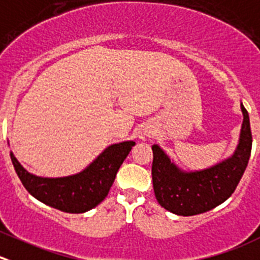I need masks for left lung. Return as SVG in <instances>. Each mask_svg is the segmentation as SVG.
<instances>
[{
    "label": "left lung",
    "mask_w": 260,
    "mask_h": 260,
    "mask_svg": "<svg viewBox=\"0 0 260 260\" xmlns=\"http://www.w3.org/2000/svg\"><path fill=\"white\" fill-rule=\"evenodd\" d=\"M243 125L238 147L230 157L197 171H184L157 145L152 146V184L161 207L179 216L207 212L225 202L238 186L251 152L249 114L243 104Z\"/></svg>",
    "instance_id": "obj_1"
}]
</instances>
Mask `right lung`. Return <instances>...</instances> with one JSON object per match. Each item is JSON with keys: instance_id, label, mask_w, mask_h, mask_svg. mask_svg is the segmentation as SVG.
Segmentation results:
<instances>
[{"instance_id": "1", "label": "right lung", "mask_w": 260, "mask_h": 260, "mask_svg": "<svg viewBox=\"0 0 260 260\" xmlns=\"http://www.w3.org/2000/svg\"><path fill=\"white\" fill-rule=\"evenodd\" d=\"M135 145L133 141L110 145L84 170L63 178L30 174L14 153L10 152V156L17 176L32 197L63 212L84 213L105 200L120 165Z\"/></svg>"}]
</instances>
